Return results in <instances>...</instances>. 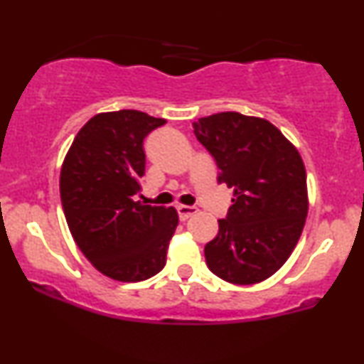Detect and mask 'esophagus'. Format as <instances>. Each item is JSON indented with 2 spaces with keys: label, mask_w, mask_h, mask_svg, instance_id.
<instances>
[{
  "label": "esophagus",
  "mask_w": 364,
  "mask_h": 364,
  "mask_svg": "<svg viewBox=\"0 0 364 364\" xmlns=\"http://www.w3.org/2000/svg\"><path fill=\"white\" fill-rule=\"evenodd\" d=\"M176 210H178L179 220H186L190 219L191 215L196 214V207H191V205H178Z\"/></svg>",
  "instance_id": "34e87169"
}]
</instances>
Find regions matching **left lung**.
<instances>
[{
  "label": "left lung",
  "instance_id": "obj_1",
  "mask_svg": "<svg viewBox=\"0 0 364 364\" xmlns=\"http://www.w3.org/2000/svg\"><path fill=\"white\" fill-rule=\"evenodd\" d=\"M214 157L217 183L235 190L219 232L205 245L207 267L225 282L257 284L286 263L308 214L301 156L267 119L217 112L193 123Z\"/></svg>",
  "mask_w": 364,
  "mask_h": 364
}]
</instances>
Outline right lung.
I'll use <instances>...</instances> for the list:
<instances>
[{"label":"right lung","instance_id":"obj_1","mask_svg":"<svg viewBox=\"0 0 364 364\" xmlns=\"http://www.w3.org/2000/svg\"><path fill=\"white\" fill-rule=\"evenodd\" d=\"M164 123L135 109L95 114L63 162L60 193L70 232L87 260L114 281H145L166 265L178 212L133 200L145 174V136Z\"/></svg>","mask_w":364,"mask_h":364}]
</instances>
